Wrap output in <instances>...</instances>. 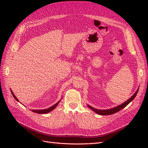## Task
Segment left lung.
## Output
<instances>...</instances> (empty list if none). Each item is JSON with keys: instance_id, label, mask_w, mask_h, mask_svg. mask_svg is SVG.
<instances>
[{"instance_id": "obj_1", "label": "left lung", "mask_w": 148, "mask_h": 148, "mask_svg": "<svg viewBox=\"0 0 148 148\" xmlns=\"http://www.w3.org/2000/svg\"><path fill=\"white\" fill-rule=\"evenodd\" d=\"M138 90H137L136 91V92L134 94V95L130 98L128 100H127L126 102H125L124 103H123L122 104H121L117 107H115V108H112L111 109H107V110H98V109H96L95 108H93V107H91L90 106H88V107L90 108L92 110L95 111L96 113L99 114V115H111V114H115L116 112H117L120 111V110H122V109H123L124 107H126L130 102L132 101H133L134 99V98L135 97V96H136L137 93H138Z\"/></svg>"}]
</instances>
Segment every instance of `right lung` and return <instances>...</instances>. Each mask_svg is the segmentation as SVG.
Listing matches in <instances>:
<instances>
[{"label":"right lung","instance_id":"obj_1","mask_svg":"<svg viewBox=\"0 0 148 148\" xmlns=\"http://www.w3.org/2000/svg\"><path fill=\"white\" fill-rule=\"evenodd\" d=\"M11 92H12V95H13V97H14L15 99L17 101H18V99L16 97V96L14 95V94H13V92L12 91V90H11ZM59 102H60V101L57 102L56 104H54L53 106H52V107H49V108H48V109H44V110H33V112H34L38 113V114H47V113H49V112H51V111H52V110L56 108V107H57V106L58 104H59Z\"/></svg>","mask_w":148,"mask_h":148}]
</instances>
